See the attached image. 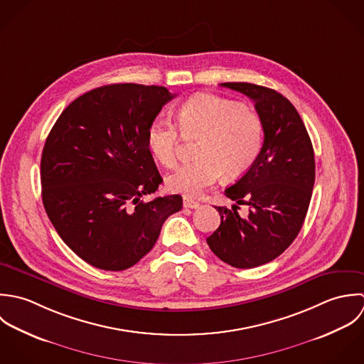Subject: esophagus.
<instances>
[{"mask_svg": "<svg viewBox=\"0 0 364 364\" xmlns=\"http://www.w3.org/2000/svg\"><path fill=\"white\" fill-rule=\"evenodd\" d=\"M183 205H184V208H190V210H196V208L200 207V204L197 201L191 200V198H184Z\"/></svg>", "mask_w": 364, "mask_h": 364, "instance_id": "1", "label": "esophagus"}]
</instances>
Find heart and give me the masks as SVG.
<instances>
[{
	"label": "heart",
	"mask_w": 364,
	"mask_h": 364,
	"mask_svg": "<svg viewBox=\"0 0 364 364\" xmlns=\"http://www.w3.org/2000/svg\"><path fill=\"white\" fill-rule=\"evenodd\" d=\"M177 121L184 138H201L196 150L198 160L180 166L167 177L168 190L186 197L200 196L222 174L226 180L242 177L252 168L263 149L262 117L219 95L200 94L190 98L180 107ZM179 132L167 117H157L147 127V147L166 167H173L177 161L181 141Z\"/></svg>",
	"instance_id": "b5f03b06"
}]
</instances>
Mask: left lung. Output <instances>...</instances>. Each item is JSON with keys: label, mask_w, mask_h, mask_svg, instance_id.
<instances>
[{"label": "left lung", "mask_w": 364, "mask_h": 364, "mask_svg": "<svg viewBox=\"0 0 364 364\" xmlns=\"http://www.w3.org/2000/svg\"><path fill=\"white\" fill-rule=\"evenodd\" d=\"M220 85L255 102L264 124V144L252 168L225 190L235 204L232 210L215 207L220 225L207 243L222 262L252 269L279 257L299 233L315 181L314 149L284 95L250 82ZM239 205L250 207L246 218L238 215Z\"/></svg>", "instance_id": "8db88e82"}]
</instances>
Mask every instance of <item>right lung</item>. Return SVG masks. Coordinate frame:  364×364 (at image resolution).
Instances as JSON below:
<instances>
[{
  "instance_id": "1",
  "label": "right lung",
  "mask_w": 364,
  "mask_h": 364,
  "mask_svg": "<svg viewBox=\"0 0 364 364\" xmlns=\"http://www.w3.org/2000/svg\"><path fill=\"white\" fill-rule=\"evenodd\" d=\"M173 98L159 85L98 87L74 100L46 139L43 207L63 242L97 269L136 264L183 207L177 194L142 201L163 181L146 144L147 127Z\"/></svg>"
}]
</instances>
